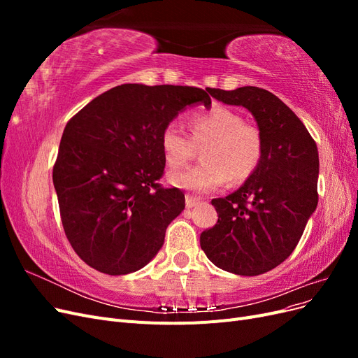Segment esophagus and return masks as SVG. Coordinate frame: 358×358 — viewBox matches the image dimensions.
<instances>
[{"label":"esophagus","mask_w":358,"mask_h":358,"mask_svg":"<svg viewBox=\"0 0 358 358\" xmlns=\"http://www.w3.org/2000/svg\"><path fill=\"white\" fill-rule=\"evenodd\" d=\"M199 203H200V200L196 199V197H192V196H187V197H185V204H187L188 209L194 208V206H197Z\"/></svg>","instance_id":"esophagus-1"}]
</instances>
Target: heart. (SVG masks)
I'll return each mask as SVG.
<instances>
[{
  "label": "heart",
  "mask_w": 358,
  "mask_h": 358,
  "mask_svg": "<svg viewBox=\"0 0 358 358\" xmlns=\"http://www.w3.org/2000/svg\"><path fill=\"white\" fill-rule=\"evenodd\" d=\"M191 138L175 124L161 133V149L170 167H180L201 149L203 164L173 171V187L196 194H208L229 180L243 182L259 166L263 157V137L259 129L243 122V117L227 107L192 113L188 117Z\"/></svg>",
  "instance_id": "heart-1"
}]
</instances>
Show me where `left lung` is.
<instances>
[{
  "label": "left lung",
  "instance_id": "obj_1",
  "mask_svg": "<svg viewBox=\"0 0 358 358\" xmlns=\"http://www.w3.org/2000/svg\"><path fill=\"white\" fill-rule=\"evenodd\" d=\"M210 95L252 113L263 157L243 185L212 204L218 222L200 236L206 257L225 272L257 276L294 251L318 204V149L306 127L276 95L257 86Z\"/></svg>",
  "mask_w": 358,
  "mask_h": 358
}]
</instances>
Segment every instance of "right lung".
I'll use <instances>...</instances> for the list:
<instances>
[{
  "instance_id": "right-lung-1",
  "label": "right lung",
  "mask_w": 358,
  "mask_h": 358,
  "mask_svg": "<svg viewBox=\"0 0 358 358\" xmlns=\"http://www.w3.org/2000/svg\"><path fill=\"white\" fill-rule=\"evenodd\" d=\"M210 91L125 83L70 119L53 187L64 231L86 264L127 275L158 254L169 224L185 209L180 189L157 183L166 166L161 133L189 106L210 109Z\"/></svg>"
}]
</instances>
